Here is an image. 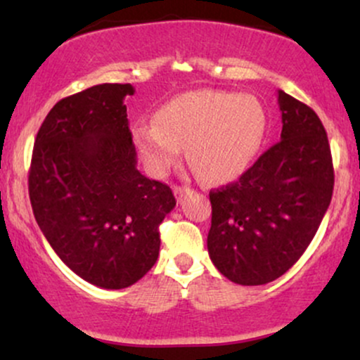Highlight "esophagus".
Returning a JSON list of instances; mask_svg holds the SVG:
<instances>
[{
    "mask_svg": "<svg viewBox=\"0 0 360 360\" xmlns=\"http://www.w3.org/2000/svg\"><path fill=\"white\" fill-rule=\"evenodd\" d=\"M188 191H189L188 186H174V194L177 198H183V194Z\"/></svg>",
    "mask_w": 360,
    "mask_h": 360,
    "instance_id": "obj_1",
    "label": "esophagus"
}]
</instances>
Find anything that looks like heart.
I'll list each match as a JSON object with an SVG mask.
<instances>
[{
    "label": "heart",
    "mask_w": 360,
    "mask_h": 360,
    "mask_svg": "<svg viewBox=\"0 0 360 360\" xmlns=\"http://www.w3.org/2000/svg\"><path fill=\"white\" fill-rule=\"evenodd\" d=\"M267 127L266 108L252 94L198 89L160 106L154 125L134 128V142L148 171L164 176L183 157L208 183L237 179L257 155Z\"/></svg>",
    "instance_id": "b5f03b06"
}]
</instances>
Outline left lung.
<instances>
[{"label": "left lung", "instance_id": "8db88e82", "mask_svg": "<svg viewBox=\"0 0 360 360\" xmlns=\"http://www.w3.org/2000/svg\"><path fill=\"white\" fill-rule=\"evenodd\" d=\"M281 140L232 184L210 191V259L232 283L281 278L307 250L333 193L326 131L309 106L278 91Z\"/></svg>", "mask_w": 360, "mask_h": 360}]
</instances>
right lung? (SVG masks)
<instances>
[{
	"label": "right lung",
	"mask_w": 360,
	"mask_h": 360,
	"mask_svg": "<svg viewBox=\"0 0 360 360\" xmlns=\"http://www.w3.org/2000/svg\"><path fill=\"white\" fill-rule=\"evenodd\" d=\"M131 84H98L49 111L32 154L28 194L62 262L98 288L123 289L159 257V225L176 206L167 184L137 169L125 96Z\"/></svg>",
	"instance_id": "right-lung-1"
}]
</instances>
